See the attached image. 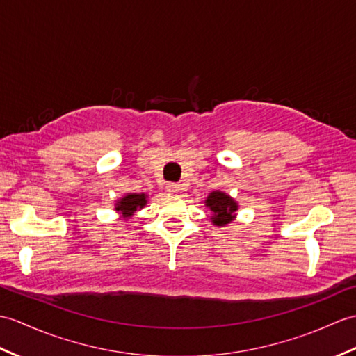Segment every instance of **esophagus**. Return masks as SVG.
<instances>
[{
	"label": "esophagus",
	"mask_w": 356,
	"mask_h": 356,
	"mask_svg": "<svg viewBox=\"0 0 356 356\" xmlns=\"http://www.w3.org/2000/svg\"><path fill=\"white\" fill-rule=\"evenodd\" d=\"M180 191H181V186L179 184H167V193L179 194Z\"/></svg>",
	"instance_id": "esophagus-1"
}]
</instances>
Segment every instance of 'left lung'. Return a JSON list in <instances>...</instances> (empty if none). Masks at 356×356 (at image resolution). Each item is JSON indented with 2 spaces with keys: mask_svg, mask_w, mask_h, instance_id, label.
Returning a JSON list of instances; mask_svg holds the SVG:
<instances>
[{
  "mask_svg": "<svg viewBox=\"0 0 356 356\" xmlns=\"http://www.w3.org/2000/svg\"><path fill=\"white\" fill-rule=\"evenodd\" d=\"M204 206L211 211L212 225L218 227L232 222L236 218V212L239 208L234 197H230L225 191H220V189L209 193L204 200Z\"/></svg>",
  "mask_w": 356,
  "mask_h": 356,
  "instance_id": "1",
  "label": "left lung"
}]
</instances>
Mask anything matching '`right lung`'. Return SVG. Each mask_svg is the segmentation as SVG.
<instances>
[{"label": "right lung", "mask_w": 356, "mask_h": 356, "mask_svg": "<svg viewBox=\"0 0 356 356\" xmlns=\"http://www.w3.org/2000/svg\"><path fill=\"white\" fill-rule=\"evenodd\" d=\"M148 202V195L145 193H127L118 200H115L113 211L120 213V220H129L140 209L145 208Z\"/></svg>", "instance_id": "add662e5"}]
</instances>
